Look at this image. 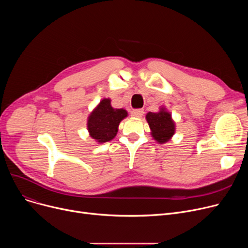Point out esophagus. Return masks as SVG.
I'll use <instances>...</instances> for the list:
<instances>
[{"instance_id":"34e87169","label":"esophagus","mask_w":248,"mask_h":248,"mask_svg":"<svg viewBox=\"0 0 248 248\" xmlns=\"http://www.w3.org/2000/svg\"><path fill=\"white\" fill-rule=\"evenodd\" d=\"M131 114L134 117H141L142 114H144V110H142V109H134Z\"/></svg>"}]
</instances>
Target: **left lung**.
I'll return each instance as SVG.
<instances>
[{"mask_svg":"<svg viewBox=\"0 0 248 248\" xmlns=\"http://www.w3.org/2000/svg\"><path fill=\"white\" fill-rule=\"evenodd\" d=\"M146 120L151 129V135L158 144H166L175 135L176 123L172 113L165 107L162 106L157 112H148Z\"/></svg>","mask_w":248,"mask_h":248,"instance_id":"left-lung-1","label":"left lung"}]
</instances>
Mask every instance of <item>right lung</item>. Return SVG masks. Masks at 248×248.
Wrapping results in <instances>:
<instances>
[{
    "instance_id": "1",
    "label": "right lung",
    "mask_w": 248,
    "mask_h": 248,
    "mask_svg": "<svg viewBox=\"0 0 248 248\" xmlns=\"http://www.w3.org/2000/svg\"><path fill=\"white\" fill-rule=\"evenodd\" d=\"M110 98H103L87 117V131L97 144H103L115 138L121 122L127 116L124 108H113Z\"/></svg>"
}]
</instances>
